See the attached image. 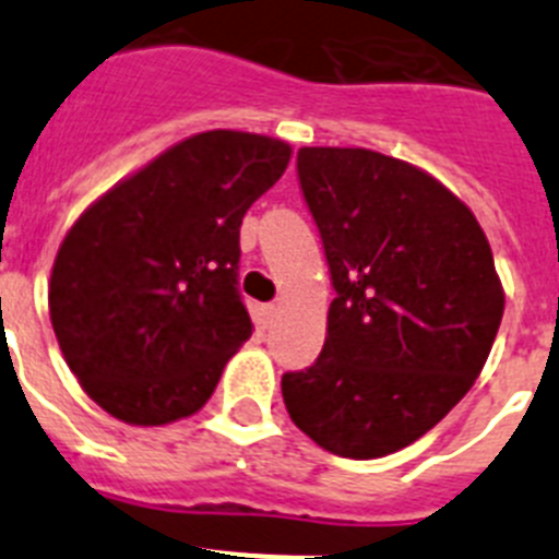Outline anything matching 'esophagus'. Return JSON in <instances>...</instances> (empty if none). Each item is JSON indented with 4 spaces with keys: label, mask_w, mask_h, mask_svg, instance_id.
Wrapping results in <instances>:
<instances>
[{
    "label": "esophagus",
    "mask_w": 559,
    "mask_h": 559,
    "mask_svg": "<svg viewBox=\"0 0 559 559\" xmlns=\"http://www.w3.org/2000/svg\"><path fill=\"white\" fill-rule=\"evenodd\" d=\"M276 305H263V308H260V322H263V328H271V324H274V319H276Z\"/></svg>",
    "instance_id": "obj_1"
}]
</instances>
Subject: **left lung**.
<instances>
[{
  "label": "left lung",
  "mask_w": 559,
  "mask_h": 559,
  "mask_svg": "<svg viewBox=\"0 0 559 559\" xmlns=\"http://www.w3.org/2000/svg\"><path fill=\"white\" fill-rule=\"evenodd\" d=\"M335 299L322 355L283 374L296 428L335 456L378 459L431 431L484 369L503 316L492 249L426 170L367 147H302Z\"/></svg>",
  "instance_id": "8db88e82"
}]
</instances>
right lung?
<instances>
[{
  "label": "right lung",
  "instance_id": "right-lung-1",
  "mask_svg": "<svg viewBox=\"0 0 559 559\" xmlns=\"http://www.w3.org/2000/svg\"><path fill=\"white\" fill-rule=\"evenodd\" d=\"M290 145L204 131L114 185L67 231L49 319L83 392L128 426L199 412L251 335L240 224L280 181Z\"/></svg>",
  "mask_w": 559,
  "mask_h": 559
}]
</instances>
